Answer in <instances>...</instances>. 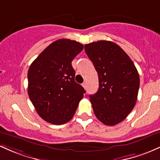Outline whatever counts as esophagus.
Returning <instances> with one entry per match:
<instances>
[{
	"instance_id": "obj_1",
	"label": "esophagus",
	"mask_w": 160,
	"mask_h": 160,
	"mask_svg": "<svg viewBox=\"0 0 160 160\" xmlns=\"http://www.w3.org/2000/svg\"><path fill=\"white\" fill-rule=\"evenodd\" d=\"M82 86H83L84 88L86 89V88H87V84H86V82H83V83H82Z\"/></svg>"
}]
</instances>
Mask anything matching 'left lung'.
<instances>
[{"mask_svg":"<svg viewBox=\"0 0 160 160\" xmlns=\"http://www.w3.org/2000/svg\"><path fill=\"white\" fill-rule=\"evenodd\" d=\"M99 78V88L90 95L96 117L107 125L121 122L137 101L140 78L134 62L116 43L99 41L85 44Z\"/></svg>","mask_w":160,"mask_h":160,"instance_id":"left-lung-1","label":"left lung"}]
</instances>
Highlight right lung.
I'll use <instances>...</instances> for the list:
<instances>
[{"label": "right lung", "instance_id": "1", "mask_svg": "<svg viewBox=\"0 0 160 160\" xmlns=\"http://www.w3.org/2000/svg\"><path fill=\"white\" fill-rule=\"evenodd\" d=\"M83 48L81 43L69 39L55 41L28 69V96L39 116L48 122H68L83 98L85 91L75 82L72 66V61Z\"/></svg>", "mask_w": 160, "mask_h": 160}]
</instances>
